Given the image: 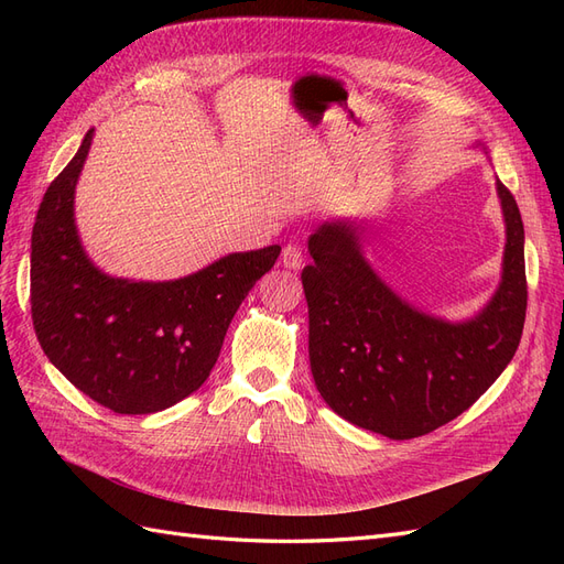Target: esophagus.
<instances>
[{
  "mask_svg": "<svg viewBox=\"0 0 564 564\" xmlns=\"http://www.w3.org/2000/svg\"><path fill=\"white\" fill-rule=\"evenodd\" d=\"M282 265L289 270H299L303 265V249L299 245H286L282 249Z\"/></svg>",
  "mask_w": 564,
  "mask_h": 564,
  "instance_id": "esophagus-1",
  "label": "esophagus"
}]
</instances>
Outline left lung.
I'll return each instance as SVG.
<instances>
[{
    "instance_id": "8db88e82",
    "label": "left lung",
    "mask_w": 564,
    "mask_h": 564,
    "mask_svg": "<svg viewBox=\"0 0 564 564\" xmlns=\"http://www.w3.org/2000/svg\"><path fill=\"white\" fill-rule=\"evenodd\" d=\"M506 220L503 272L470 319L447 322L400 299L367 263L352 220H327L301 272L311 317V371L338 416L390 440L449 423L501 377L520 346L527 311L524 228L497 181Z\"/></svg>"
}]
</instances>
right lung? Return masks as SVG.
Segmentation results:
<instances>
[{"label":"right lung","instance_id":"right-lung-1","mask_svg":"<svg viewBox=\"0 0 564 564\" xmlns=\"http://www.w3.org/2000/svg\"><path fill=\"white\" fill-rule=\"evenodd\" d=\"M91 139L94 129L40 204L30 247L32 324L51 365L84 395L115 414L162 412L209 379L230 319L280 247L228 253L172 282L106 275L75 226V185Z\"/></svg>","mask_w":564,"mask_h":564}]
</instances>
